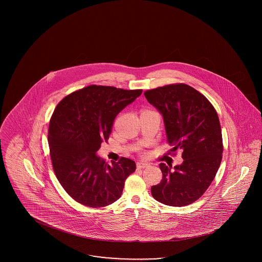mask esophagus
Returning <instances> with one entry per match:
<instances>
[{
    "mask_svg": "<svg viewBox=\"0 0 262 262\" xmlns=\"http://www.w3.org/2000/svg\"><path fill=\"white\" fill-rule=\"evenodd\" d=\"M148 166V163L146 162H137V167L138 169H143V168H146Z\"/></svg>",
    "mask_w": 262,
    "mask_h": 262,
    "instance_id": "obj_1",
    "label": "esophagus"
}]
</instances>
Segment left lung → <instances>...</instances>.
I'll use <instances>...</instances> for the list:
<instances>
[{
    "label": "left lung",
    "mask_w": 262,
    "mask_h": 262,
    "mask_svg": "<svg viewBox=\"0 0 262 262\" xmlns=\"http://www.w3.org/2000/svg\"><path fill=\"white\" fill-rule=\"evenodd\" d=\"M159 112L173 151L183 150L181 165L161 163L162 181L152 186V196L169 206L188 205L206 191L222 160L219 118L208 99L194 88L176 83L144 92Z\"/></svg>",
    "instance_id": "obj_1"
}]
</instances>
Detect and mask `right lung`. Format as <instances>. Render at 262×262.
Listing matches in <instances>:
<instances>
[{
  "label": "right lung",
  "instance_id": "obj_1",
  "mask_svg": "<svg viewBox=\"0 0 262 262\" xmlns=\"http://www.w3.org/2000/svg\"><path fill=\"white\" fill-rule=\"evenodd\" d=\"M141 93L93 84L57 105L48 130L51 160L61 186L78 203L98 208L121 198L136 163L122 157L108 164L96 152L108 140L117 115Z\"/></svg>",
  "mask_w": 262,
  "mask_h": 262
}]
</instances>
